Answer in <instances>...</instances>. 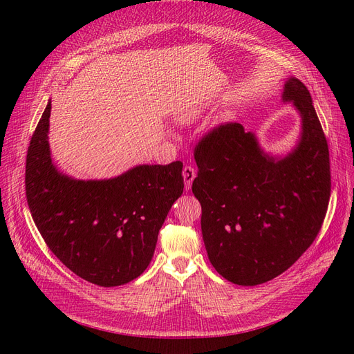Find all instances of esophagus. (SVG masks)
Wrapping results in <instances>:
<instances>
[{
  "instance_id": "esophagus-1",
  "label": "esophagus",
  "mask_w": 354,
  "mask_h": 354,
  "mask_svg": "<svg viewBox=\"0 0 354 354\" xmlns=\"http://www.w3.org/2000/svg\"><path fill=\"white\" fill-rule=\"evenodd\" d=\"M195 177H196V169L194 167L186 165L183 168V178H185V187H186V190L190 189L192 183H194Z\"/></svg>"
}]
</instances>
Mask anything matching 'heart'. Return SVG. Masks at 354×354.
Instances as JSON below:
<instances>
[{
    "label": "heart",
    "instance_id": "b5f03b06",
    "mask_svg": "<svg viewBox=\"0 0 354 354\" xmlns=\"http://www.w3.org/2000/svg\"><path fill=\"white\" fill-rule=\"evenodd\" d=\"M198 115H199V111H198L196 108H192V109L180 112V113L177 115V120H178L180 122H185V124H186V122H192L194 120H196Z\"/></svg>",
    "mask_w": 354,
    "mask_h": 354
}]
</instances>
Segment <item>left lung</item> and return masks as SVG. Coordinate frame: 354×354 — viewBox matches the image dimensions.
<instances>
[{"mask_svg":"<svg viewBox=\"0 0 354 354\" xmlns=\"http://www.w3.org/2000/svg\"><path fill=\"white\" fill-rule=\"evenodd\" d=\"M283 102L301 115V137L285 158L264 153L251 131L227 122L195 147L201 229L224 279L260 285L288 270L316 239L330 196L329 151L306 85L289 78Z\"/></svg>","mask_w":354,"mask_h":354,"instance_id":"left-lung-1","label":"left lung"}]
</instances>
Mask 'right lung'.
I'll list each match as a JSON object with an SVG mask.
<instances>
[{"label": "right lung", "mask_w": 354, "mask_h": 354, "mask_svg": "<svg viewBox=\"0 0 354 354\" xmlns=\"http://www.w3.org/2000/svg\"><path fill=\"white\" fill-rule=\"evenodd\" d=\"M51 103L26 155V199L42 239L69 270L99 286H118L151 263L159 229L183 194V164L138 165L109 180H75L50 156Z\"/></svg>", "instance_id": "obj_1"}]
</instances>
